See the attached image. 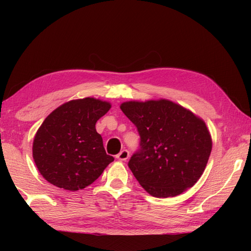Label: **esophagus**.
<instances>
[{"label":"esophagus","mask_w":251,"mask_h":251,"mask_svg":"<svg viewBox=\"0 0 251 251\" xmlns=\"http://www.w3.org/2000/svg\"><path fill=\"white\" fill-rule=\"evenodd\" d=\"M129 157V152L127 150H122L119 154L116 155V158L120 159V161H126L127 158Z\"/></svg>","instance_id":"1"}]
</instances>
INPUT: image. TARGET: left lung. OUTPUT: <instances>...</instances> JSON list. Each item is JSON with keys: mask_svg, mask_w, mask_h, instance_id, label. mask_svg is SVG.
<instances>
[{"mask_svg": "<svg viewBox=\"0 0 251 251\" xmlns=\"http://www.w3.org/2000/svg\"><path fill=\"white\" fill-rule=\"evenodd\" d=\"M121 110L140 135V149L128 167L142 188L155 197L177 196L192 188L212 148L205 122L166 99L127 101Z\"/></svg>", "mask_w": 251, "mask_h": 251, "instance_id": "left-lung-1", "label": "left lung"}]
</instances>
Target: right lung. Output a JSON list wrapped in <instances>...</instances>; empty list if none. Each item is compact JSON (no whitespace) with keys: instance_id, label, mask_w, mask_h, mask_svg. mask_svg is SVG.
I'll return each instance as SVG.
<instances>
[{"instance_id":"add662e5","label":"right lung","mask_w":251,"mask_h":251,"mask_svg":"<svg viewBox=\"0 0 251 251\" xmlns=\"http://www.w3.org/2000/svg\"><path fill=\"white\" fill-rule=\"evenodd\" d=\"M111 108L95 98L58 106L37 129L32 154L40 174L58 188L77 191L97 180L114 161L103 148L96 123Z\"/></svg>"}]
</instances>
